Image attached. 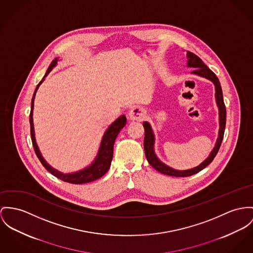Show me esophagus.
<instances>
[{
  "instance_id": "34e87169",
  "label": "esophagus",
  "mask_w": 253,
  "mask_h": 253,
  "mask_svg": "<svg viewBox=\"0 0 253 253\" xmlns=\"http://www.w3.org/2000/svg\"><path fill=\"white\" fill-rule=\"evenodd\" d=\"M128 117L131 120H142L145 117V111L143 108L136 106L129 111Z\"/></svg>"
}]
</instances>
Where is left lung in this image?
<instances>
[{"mask_svg":"<svg viewBox=\"0 0 253 253\" xmlns=\"http://www.w3.org/2000/svg\"><path fill=\"white\" fill-rule=\"evenodd\" d=\"M187 58H188V67H193L195 68V70L192 72L193 74L198 75L200 77L208 79L211 82H213L214 84V97H215V102L218 108V119H219V131H218V137L216 139L215 145L212 152L210 153L209 157L203 161L199 166L195 167L194 169H187V170H176L174 169L165 165L163 162H161L158 157L156 156L155 151H154V142H155V136L153 134V131L151 129V126L148 122H143V127H144V141H143V146H144V152L146 159L148 163L158 170L159 172L163 174L169 175V176H175V177H187L191 175L195 174L205 169L209 164L212 163L214 160V157L216 155L222 138L224 135V130H225V123H226V109L225 105L223 102V97H222V90L220 86V83L218 81L217 77L215 76L214 72L209 69V67L202 61V59L198 58L196 55L192 52L187 53Z\"/></svg>","mask_w":253,"mask_h":253,"instance_id":"8db88e82","label":"left lung"}]
</instances>
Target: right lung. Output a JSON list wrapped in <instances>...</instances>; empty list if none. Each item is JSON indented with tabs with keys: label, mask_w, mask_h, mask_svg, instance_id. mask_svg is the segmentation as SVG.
<instances>
[{
	"label": "right lung",
	"mask_w": 253,
	"mask_h": 253,
	"mask_svg": "<svg viewBox=\"0 0 253 253\" xmlns=\"http://www.w3.org/2000/svg\"><path fill=\"white\" fill-rule=\"evenodd\" d=\"M58 58H55L51 64L49 65L45 75L43 79L39 82L35 93L32 98V106H31V114H30V124H31V136H32V141H33V145H34V149L35 152L38 156L39 161L41 162L42 166L54 176H56L58 179L64 181V182H68L71 184H84V183H89L92 182L94 180H97L100 177H102L105 174L110 167H111V163L113 160V155H114V144L116 141L118 133L120 132V130L125 126L126 124V117L125 116H121L118 117L117 120L112 123L109 128L106 130V132L104 133V136L102 137L101 143H100V147L98 150L97 156L94 159V161L92 162V164L86 168H84L82 170H79L77 172H73V173H62L60 171H58L57 169H53L41 155L40 151H39V146L37 144L36 141V136H35V128H34V120H33V110H34V102H35V97H36V93L39 89V85L42 84V82L44 81V79L47 77V75L50 73V71H52V69L57 65L58 62Z\"/></svg>",
	"instance_id": "obj_1"
}]
</instances>
